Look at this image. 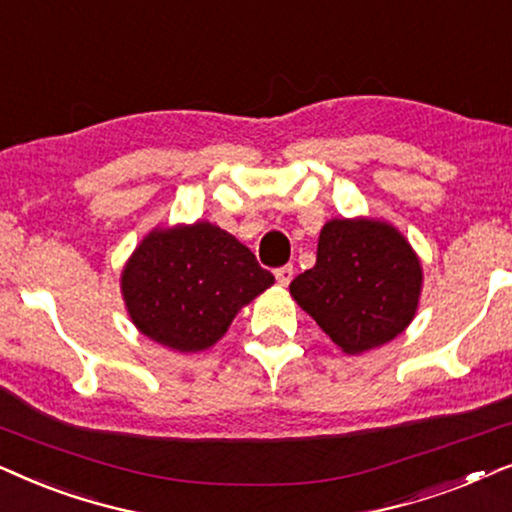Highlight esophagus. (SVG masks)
Here are the masks:
<instances>
[{"label":"esophagus","instance_id":"1","mask_svg":"<svg viewBox=\"0 0 512 512\" xmlns=\"http://www.w3.org/2000/svg\"><path fill=\"white\" fill-rule=\"evenodd\" d=\"M274 276H276V281L281 283V285H290L292 276H295V269H292L290 264H285V267H278V269L274 271Z\"/></svg>","mask_w":512,"mask_h":512}]
</instances>
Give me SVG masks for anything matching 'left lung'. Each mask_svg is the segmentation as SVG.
<instances>
[{
    "label": "left lung",
    "mask_w": 512,
    "mask_h": 512,
    "mask_svg": "<svg viewBox=\"0 0 512 512\" xmlns=\"http://www.w3.org/2000/svg\"><path fill=\"white\" fill-rule=\"evenodd\" d=\"M290 292L339 349L363 353L410 325L421 264L391 224L332 220L320 231L316 267L299 274Z\"/></svg>",
    "instance_id": "1"
}]
</instances>
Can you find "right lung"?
Listing matches in <instances>:
<instances>
[{
	"label": "right lung",
	"instance_id": "1",
	"mask_svg": "<svg viewBox=\"0 0 512 512\" xmlns=\"http://www.w3.org/2000/svg\"><path fill=\"white\" fill-rule=\"evenodd\" d=\"M274 283L271 271L210 222L156 229L121 276L128 313L142 335L194 353L220 339L241 306Z\"/></svg>",
	"mask_w": 512,
	"mask_h": 512
}]
</instances>
